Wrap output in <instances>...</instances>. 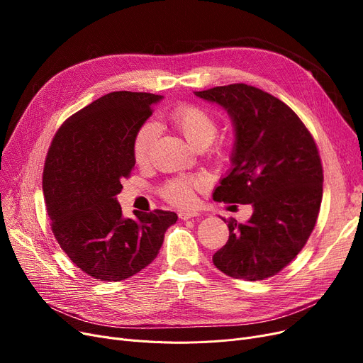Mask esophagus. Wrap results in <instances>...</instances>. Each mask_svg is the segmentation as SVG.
<instances>
[{"label":"esophagus","mask_w":363,"mask_h":363,"mask_svg":"<svg viewBox=\"0 0 363 363\" xmlns=\"http://www.w3.org/2000/svg\"><path fill=\"white\" fill-rule=\"evenodd\" d=\"M178 216H179V219L186 220V219H191V218L199 216V213H197V212H193V211H188V212H179Z\"/></svg>","instance_id":"1"}]
</instances>
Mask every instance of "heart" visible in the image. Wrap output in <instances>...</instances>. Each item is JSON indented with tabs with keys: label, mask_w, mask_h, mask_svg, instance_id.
I'll return each instance as SVG.
<instances>
[{
	"label": "heart",
	"mask_w": 363,
	"mask_h": 363,
	"mask_svg": "<svg viewBox=\"0 0 363 363\" xmlns=\"http://www.w3.org/2000/svg\"><path fill=\"white\" fill-rule=\"evenodd\" d=\"M170 121L182 135L197 148L211 145L218 135V121L213 114L194 104H181L170 111ZM157 125L145 122L137 130L132 141V156L138 163H145L150 159L151 150L157 140ZM216 155H220L222 147H215ZM204 186L201 178L178 177L169 179L160 189L163 199L172 204L185 207L191 206L196 200V189Z\"/></svg>",
	"instance_id": "1"
}]
</instances>
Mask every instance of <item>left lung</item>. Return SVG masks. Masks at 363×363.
Returning a JSON list of instances; mask_svg holds the SVG:
<instances>
[{
	"label": "left lung",
	"mask_w": 363,
	"mask_h": 363,
	"mask_svg": "<svg viewBox=\"0 0 363 363\" xmlns=\"http://www.w3.org/2000/svg\"><path fill=\"white\" fill-rule=\"evenodd\" d=\"M196 95L225 107L235 126L234 167L213 199L255 208L249 222L226 220L230 238L213 263L237 279L271 278L301 252L315 228L323 182L316 143L287 104L256 86L231 84Z\"/></svg>",
	"instance_id": "1"
}]
</instances>
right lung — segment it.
<instances>
[{"label": "right lung", "mask_w": 363, "mask_h": 363, "mask_svg": "<svg viewBox=\"0 0 363 363\" xmlns=\"http://www.w3.org/2000/svg\"><path fill=\"white\" fill-rule=\"evenodd\" d=\"M162 95L114 91L76 111L48 148L43 189L51 230L69 259L99 281L135 275L159 255L175 212L125 219L116 196L135 166L132 141Z\"/></svg>", "instance_id": "obj_1"}]
</instances>
